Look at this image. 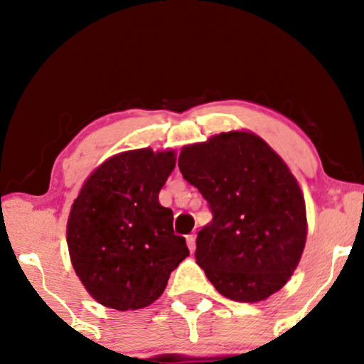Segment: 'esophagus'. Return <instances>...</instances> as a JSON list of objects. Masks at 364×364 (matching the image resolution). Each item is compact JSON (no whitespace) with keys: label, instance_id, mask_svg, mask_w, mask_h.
<instances>
[{"label":"esophagus","instance_id":"esophagus-1","mask_svg":"<svg viewBox=\"0 0 364 364\" xmlns=\"http://www.w3.org/2000/svg\"><path fill=\"white\" fill-rule=\"evenodd\" d=\"M196 235H193V233H192V235H187V247H188V250H191V252H193V250H196Z\"/></svg>","mask_w":364,"mask_h":364}]
</instances>
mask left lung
I'll return each mask as SVG.
<instances>
[{
	"label": "left lung",
	"instance_id": "left-lung-1",
	"mask_svg": "<svg viewBox=\"0 0 364 364\" xmlns=\"http://www.w3.org/2000/svg\"><path fill=\"white\" fill-rule=\"evenodd\" d=\"M178 168L213 215L196 258L215 290L243 303L280 290L306 242L305 198L282 157L255 134L233 131L183 147Z\"/></svg>",
	"mask_w": 364,
	"mask_h": 364
}]
</instances>
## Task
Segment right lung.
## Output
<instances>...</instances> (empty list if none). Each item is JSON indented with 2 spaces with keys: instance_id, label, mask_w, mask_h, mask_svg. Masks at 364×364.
<instances>
[{
  "instance_id": "right-lung-1",
  "label": "right lung",
  "mask_w": 364,
  "mask_h": 364,
  "mask_svg": "<svg viewBox=\"0 0 364 364\" xmlns=\"http://www.w3.org/2000/svg\"><path fill=\"white\" fill-rule=\"evenodd\" d=\"M173 167V151L121 152L89 176L74 200L69 255L101 305L119 311L151 305L188 257L186 238L173 233L172 210L159 203Z\"/></svg>"
}]
</instances>
